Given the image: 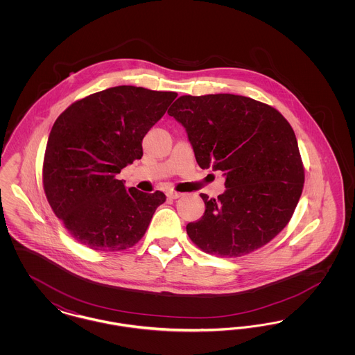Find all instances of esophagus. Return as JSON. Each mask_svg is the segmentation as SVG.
<instances>
[{"instance_id": "1", "label": "esophagus", "mask_w": 355, "mask_h": 355, "mask_svg": "<svg viewBox=\"0 0 355 355\" xmlns=\"http://www.w3.org/2000/svg\"><path fill=\"white\" fill-rule=\"evenodd\" d=\"M166 196H168V198H170V200H177V198H180L182 194H181V193H178V191L169 190V191L166 193Z\"/></svg>"}]
</instances>
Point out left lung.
Returning <instances> with one entry per match:
<instances>
[{
    "label": "left lung",
    "mask_w": 355,
    "mask_h": 355,
    "mask_svg": "<svg viewBox=\"0 0 355 355\" xmlns=\"http://www.w3.org/2000/svg\"><path fill=\"white\" fill-rule=\"evenodd\" d=\"M168 114L185 128L201 169L220 170L225 191L201 193L205 213L186 225L203 252L241 257L270 242L291 218L304 187L298 142L285 117L234 94L182 96Z\"/></svg>",
    "instance_id": "left-lung-1"
}]
</instances>
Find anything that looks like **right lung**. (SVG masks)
<instances>
[{
    "label": "right lung",
    "instance_id": "1",
    "mask_svg": "<svg viewBox=\"0 0 355 355\" xmlns=\"http://www.w3.org/2000/svg\"><path fill=\"white\" fill-rule=\"evenodd\" d=\"M174 92L114 86L74 102L55 119L44 158V189L54 214L86 248L119 252L148 229L162 191L117 180L142 157V139L166 113Z\"/></svg>",
    "mask_w": 355,
    "mask_h": 355
}]
</instances>
